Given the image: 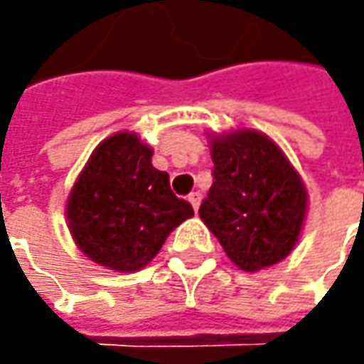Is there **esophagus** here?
I'll return each instance as SVG.
<instances>
[{"label": "esophagus", "mask_w": 364, "mask_h": 364, "mask_svg": "<svg viewBox=\"0 0 364 364\" xmlns=\"http://www.w3.org/2000/svg\"><path fill=\"white\" fill-rule=\"evenodd\" d=\"M188 200H190V204H192V208H194V210H198L200 200H203V194H200V192H190Z\"/></svg>", "instance_id": "34e87169"}]
</instances>
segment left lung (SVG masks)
<instances>
[{
    "label": "left lung",
    "instance_id": "left-lung-1",
    "mask_svg": "<svg viewBox=\"0 0 364 364\" xmlns=\"http://www.w3.org/2000/svg\"><path fill=\"white\" fill-rule=\"evenodd\" d=\"M213 186L198 208L237 267L257 272L289 255L306 217V188L284 151L251 129L213 139Z\"/></svg>",
    "mask_w": 364,
    "mask_h": 364
}]
</instances>
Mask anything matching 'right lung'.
Masks as SVG:
<instances>
[{"instance_id":"add662e5","label":"right lung","mask_w":364,"mask_h":364,"mask_svg":"<svg viewBox=\"0 0 364 364\" xmlns=\"http://www.w3.org/2000/svg\"><path fill=\"white\" fill-rule=\"evenodd\" d=\"M194 215L151 166V149L133 133L101 141L68 196V227L80 251L115 272H137L166 237Z\"/></svg>"}]
</instances>
